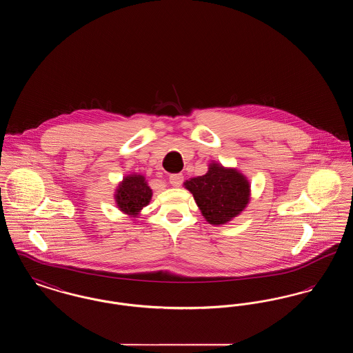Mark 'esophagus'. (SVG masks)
<instances>
[{"label": "esophagus", "instance_id": "esophagus-1", "mask_svg": "<svg viewBox=\"0 0 353 353\" xmlns=\"http://www.w3.org/2000/svg\"><path fill=\"white\" fill-rule=\"evenodd\" d=\"M184 181V176L181 173H173L169 176V183L172 186H180Z\"/></svg>", "mask_w": 353, "mask_h": 353}]
</instances>
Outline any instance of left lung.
Wrapping results in <instances>:
<instances>
[{"label": "left lung", "mask_w": 353, "mask_h": 353, "mask_svg": "<svg viewBox=\"0 0 353 353\" xmlns=\"http://www.w3.org/2000/svg\"><path fill=\"white\" fill-rule=\"evenodd\" d=\"M185 188L192 192L202 216L209 223L222 225L239 214L249 201V183L234 169L212 164L206 174L190 179Z\"/></svg>", "instance_id": "8db88e82"}]
</instances>
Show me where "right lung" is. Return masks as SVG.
Here are the masks:
<instances>
[{
	"label": "right lung",
	"mask_w": 353,
	"mask_h": 353,
	"mask_svg": "<svg viewBox=\"0 0 353 353\" xmlns=\"http://www.w3.org/2000/svg\"><path fill=\"white\" fill-rule=\"evenodd\" d=\"M151 188L147 185L143 176L134 174L123 180L117 193L118 206L125 213L136 216L144 206L150 203Z\"/></svg>",
	"instance_id": "obj_1"
}]
</instances>
